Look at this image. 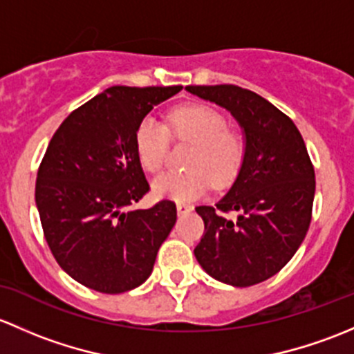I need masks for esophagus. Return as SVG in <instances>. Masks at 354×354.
Segmentation results:
<instances>
[{"label": "esophagus", "instance_id": "1", "mask_svg": "<svg viewBox=\"0 0 354 354\" xmlns=\"http://www.w3.org/2000/svg\"><path fill=\"white\" fill-rule=\"evenodd\" d=\"M192 211L191 204H185V203H177V213L178 214H187Z\"/></svg>", "mask_w": 354, "mask_h": 354}]
</instances>
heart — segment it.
Instances as JSON below:
<instances>
[{"mask_svg":"<svg viewBox=\"0 0 354 354\" xmlns=\"http://www.w3.org/2000/svg\"><path fill=\"white\" fill-rule=\"evenodd\" d=\"M165 124L145 118L134 133V148L141 167L148 172L162 169L169 151L170 133L177 140L191 141L185 170H169L153 178V192L158 198L192 201L199 198L213 180L216 185L230 184L245 156V138L218 109L206 104H187L172 109Z\"/></svg>","mask_w":354,"mask_h":354,"instance_id":"obj_1","label":"heart"}]
</instances>
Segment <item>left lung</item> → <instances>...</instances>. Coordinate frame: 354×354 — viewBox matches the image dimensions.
Returning <instances> with one entry per match:
<instances>
[{"instance_id":"8db88e82","label":"left lung","mask_w":354,"mask_h":354,"mask_svg":"<svg viewBox=\"0 0 354 354\" xmlns=\"http://www.w3.org/2000/svg\"><path fill=\"white\" fill-rule=\"evenodd\" d=\"M185 90L227 109L247 145L227 194L214 206L196 207L204 235L194 256L218 281L257 285L285 268L310 227L315 172L307 147L293 121L250 90L235 85Z\"/></svg>"}]
</instances>
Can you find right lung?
<instances>
[{"instance_id":"add662e5","label":"right lung","mask_w":354,"mask_h":354,"mask_svg":"<svg viewBox=\"0 0 354 354\" xmlns=\"http://www.w3.org/2000/svg\"><path fill=\"white\" fill-rule=\"evenodd\" d=\"M177 86H111L64 119L35 182L44 236L75 281L124 293L151 274L156 252L177 220L176 203L129 209L150 185L134 148L138 124Z\"/></svg>"}]
</instances>
